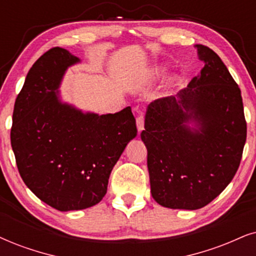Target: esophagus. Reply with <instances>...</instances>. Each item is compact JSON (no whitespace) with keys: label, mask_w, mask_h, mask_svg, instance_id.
Listing matches in <instances>:
<instances>
[{"label":"esophagus","mask_w":256,"mask_h":256,"mask_svg":"<svg viewBox=\"0 0 256 256\" xmlns=\"http://www.w3.org/2000/svg\"><path fill=\"white\" fill-rule=\"evenodd\" d=\"M137 130L138 132H142L144 130V116H138L137 118Z\"/></svg>","instance_id":"esophagus-1"}]
</instances>
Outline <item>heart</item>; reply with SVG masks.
<instances>
[{
	"mask_svg": "<svg viewBox=\"0 0 256 256\" xmlns=\"http://www.w3.org/2000/svg\"><path fill=\"white\" fill-rule=\"evenodd\" d=\"M168 67L162 66V64H157V66H152L148 68L146 72H145L140 78H137V79L132 80L130 82V87L134 90H140L144 88L151 84H154L158 80L163 79L164 76L168 74ZM177 84V78L172 76L170 78L169 82H168V87L171 88Z\"/></svg>",
	"mask_w": 256,
	"mask_h": 256,
	"instance_id": "obj_1",
	"label": "heart"
}]
</instances>
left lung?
<instances>
[{"instance_id": "8db88e82", "label": "left lung", "mask_w": 256, "mask_h": 256, "mask_svg": "<svg viewBox=\"0 0 256 256\" xmlns=\"http://www.w3.org/2000/svg\"><path fill=\"white\" fill-rule=\"evenodd\" d=\"M204 64L176 96L148 105L140 138L151 195L170 209L196 210L227 188L247 137L241 90L214 50L196 44Z\"/></svg>"}]
</instances>
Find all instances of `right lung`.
<instances>
[{"mask_svg": "<svg viewBox=\"0 0 256 256\" xmlns=\"http://www.w3.org/2000/svg\"><path fill=\"white\" fill-rule=\"evenodd\" d=\"M80 62L64 48L44 53L29 70L12 113L18 172L35 196L60 212L98 204L113 166L137 136L130 106L99 116L64 102V76Z\"/></svg>", "mask_w": 256, "mask_h": 256, "instance_id": "obj_1", "label": "right lung"}]
</instances>
